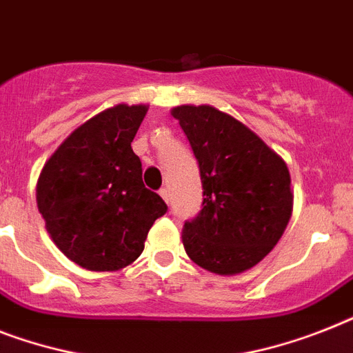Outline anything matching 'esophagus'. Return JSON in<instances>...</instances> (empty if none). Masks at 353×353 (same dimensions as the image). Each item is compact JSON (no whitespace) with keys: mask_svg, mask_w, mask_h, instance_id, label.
<instances>
[{"mask_svg":"<svg viewBox=\"0 0 353 353\" xmlns=\"http://www.w3.org/2000/svg\"><path fill=\"white\" fill-rule=\"evenodd\" d=\"M159 194H160V196H162V200H164L165 203L170 202V191H168V189L162 188V189H160V191H159Z\"/></svg>","mask_w":353,"mask_h":353,"instance_id":"34e87169","label":"esophagus"}]
</instances>
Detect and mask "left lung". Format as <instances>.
Returning a JSON list of instances; mask_svg holds the SVG:
<instances>
[{"label":"left lung","mask_w":353,"mask_h":353,"mask_svg":"<svg viewBox=\"0 0 353 353\" xmlns=\"http://www.w3.org/2000/svg\"><path fill=\"white\" fill-rule=\"evenodd\" d=\"M200 168L202 211L182 231L183 249L202 269L240 274L283 236L294 194L285 160L254 131L214 106L171 110Z\"/></svg>","instance_id":"left-lung-1"}]
</instances>
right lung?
I'll list each match as a JSON object with an SVG mask.
<instances>
[{
    "label": "right lung",
    "mask_w": 353,
    "mask_h": 353,
    "mask_svg": "<svg viewBox=\"0 0 353 353\" xmlns=\"http://www.w3.org/2000/svg\"><path fill=\"white\" fill-rule=\"evenodd\" d=\"M145 104H117L72 131L37 179V209L63 254L95 272L128 267L144 250L151 225L168 211L144 188L131 150Z\"/></svg>",
    "instance_id": "add662e5"
}]
</instances>
